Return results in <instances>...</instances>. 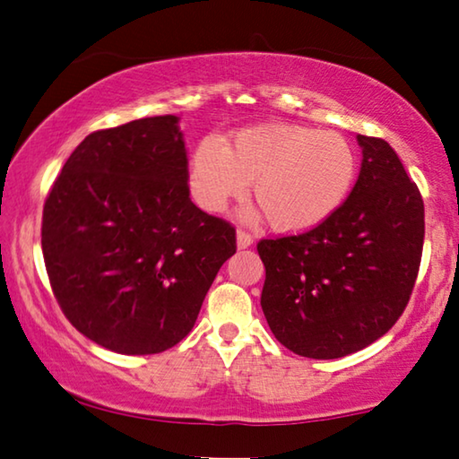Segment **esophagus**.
<instances>
[{
	"instance_id": "34e87169",
	"label": "esophagus",
	"mask_w": 459,
	"mask_h": 459,
	"mask_svg": "<svg viewBox=\"0 0 459 459\" xmlns=\"http://www.w3.org/2000/svg\"><path fill=\"white\" fill-rule=\"evenodd\" d=\"M254 242H255V238L250 234V231L238 230V247H239V250H246V247H250Z\"/></svg>"
}]
</instances>
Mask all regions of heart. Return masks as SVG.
Masks as SVG:
<instances>
[{"label":"heart","instance_id":"obj_1","mask_svg":"<svg viewBox=\"0 0 459 459\" xmlns=\"http://www.w3.org/2000/svg\"><path fill=\"white\" fill-rule=\"evenodd\" d=\"M355 177L357 155L344 136L296 125L242 128L225 144L209 136L189 163V187L201 207L221 212L254 183L255 204L282 234L325 223Z\"/></svg>","mask_w":459,"mask_h":459}]
</instances>
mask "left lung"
<instances>
[{
	"label": "left lung",
	"instance_id": "obj_1",
	"mask_svg": "<svg viewBox=\"0 0 459 459\" xmlns=\"http://www.w3.org/2000/svg\"><path fill=\"white\" fill-rule=\"evenodd\" d=\"M357 141L363 163L347 201L316 228L258 242L264 316L300 357L341 359L381 339L420 272L421 193L387 141Z\"/></svg>",
	"mask_w": 459,
	"mask_h": 459
}]
</instances>
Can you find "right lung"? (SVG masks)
<instances>
[{
    "mask_svg": "<svg viewBox=\"0 0 459 459\" xmlns=\"http://www.w3.org/2000/svg\"><path fill=\"white\" fill-rule=\"evenodd\" d=\"M177 123L149 117L91 133L44 204L42 252L64 316L120 355L183 341L236 254L234 225L189 197Z\"/></svg>",
    "mask_w": 459,
    "mask_h": 459,
    "instance_id": "add662e5",
    "label": "right lung"
}]
</instances>
